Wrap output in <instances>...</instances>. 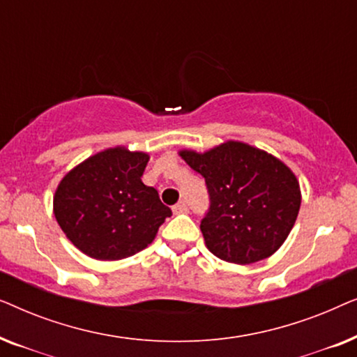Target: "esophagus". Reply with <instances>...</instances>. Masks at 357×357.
Masks as SVG:
<instances>
[{"label": "esophagus", "mask_w": 357, "mask_h": 357, "mask_svg": "<svg viewBox=\"0 0 357 357\" xmlns=\"http://www.w3.org/2000/svg\"><path fill=\"white\" fill-rule=\"evenodd\" d=\"M172 211H174V214H185V213H188V206L183 202H180L177 204H174Z\"/></svg>", "instance_id": "esophagus-1"}]
</instances>
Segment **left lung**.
<instances>
[{
  "mask_svg": "<svg viewBox=\"0 0 357 357\" xmlns=\"http://www.w3.org/2000/svg\"><path fill=\"white\" fill-rule=\"evenodd\" d=\"M180 155L206 182L209 208L199 229L209 252L248 265L282 245L301 208L299 182L289 167L238 141L204 154L182 151Z\"/></svg>",
  "mask_w": 357,
  "mask_h": 357,
  "instance_id": "8db88e82",
  "label": "left lung"
}]
</instances>
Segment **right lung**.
<instances>
[{
  "instance_id": "obj_1",
  "label": "right lung",
  "mask_w": 357,
  "mask_h": 357,
  "mask_svg": "<svg viewBox=\"0 0 357 357\" xmlns=\"http://www.w3.org/2000/svg\"><path fill=\"white\" fill-rule=\"evenodd\" d=\"M149 155L114 148L68 172L53 197L66 237L97 260H121L149 245L172 216L158 190L141 182Z\"/></svg>"
}]
</instances>
